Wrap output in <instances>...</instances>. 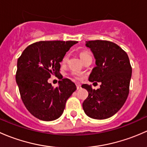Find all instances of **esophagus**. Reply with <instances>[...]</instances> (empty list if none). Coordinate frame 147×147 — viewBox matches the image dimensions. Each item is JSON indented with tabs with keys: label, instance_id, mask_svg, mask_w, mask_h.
<instances>
[{
	"label": "esophagus",
	"instance_id": "esophagus-1",
	"mask_svg": "<svg viewBox=\"0 0 147 147\" xmlns=\"http://www.w3.org/2000/svg\"><path fill=\"white\" fill-rule=\"evenodd\" d=\"M76 86H77V90H80V89H81V85L80 84H76Z\"/></svg>",
	"mask_w": 147,
	"mask_h": 147
}]
</instances>
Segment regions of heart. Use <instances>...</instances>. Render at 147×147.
<instances>
[{"label": "heart", "instance_id": "heart-1", "mask_svg": "<svg viewBox=\"0 0 147 147\" xmlns=\"http://www.w3.org/2000/svg\"><path fill=\"white\" fill-rule=\"evenodd\" d=\"M80 57L81 60H82L83 62H84L85 60H87V59L92 58L91 55H90V53L87 51L80 52ZM67 60H68V55H65V57H63V61L62 62H63V63H65L67 61ZM76 78L77 79H78V77H76Z\"/></svg>", "mask_w": 147, "mask_h": 147}]
</instances>
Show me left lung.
Returning a JSON list of instances; mask_svg holds the SVG:
<instances>
[{"mask_svg": "<svg viewBox=\"0 0 147 147\" xmlns=\"http://www.w3.org/2000/svg\"><path fill=\"white\" fill-rule=\"evenodd\" d=\"M95 59L96 66L89 77L91 82H100L97 90L82 85L88 92L82 103L84 113L94 119H105L117 113L129 94L131 67L127 53L117 44L107 40L87 41Z\"/></svg>", "mask_w": 147, "mask_h": 147, "instance_id": "8db88e82", "label": "left lung"}]
</instances>
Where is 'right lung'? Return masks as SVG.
Returning a JSON list of instances; mask_svg holds the SVG:
<instances>
[{
  "mask_svg": "<svg viewBox=\"0 0 147 147\" xmlns=\"http://www.w3.org/2000/svg\"><path fill=\"white\" fill-rule=\"evenodd\" d=\"M77 41H40L28 46L18 60L16 80L22 101L30 113L42 121H53L63 113L65 103L77 90L64 78L53 88L47 82L60 74L67 52Z\"/></svg>",
  "mask_w": 147,
  "mask_h": 147,
  "instance_id": "1",
  "label": "right lung"
}]
</instances>
